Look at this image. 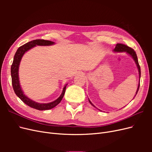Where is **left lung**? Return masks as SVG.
I'll list each match as a JSON object with an SVG mask.
<instances>
[{
  "label": "left lung",
  "mask_w": 152,
  "mask_h": 152,
  "mask_svg": "<svg viewBox=\"0 0 152 152\" xmlns=\"http://www.w3.org/2000/svg\"><path fill=\"white\" fill-rule=\"evenodd\" d=\"M113 52L114 53H127V54L129 55V56H131L132 59H134V61L136 63V65L137 66V70H138V72H139V84H138V87H137V90H136V94L134 96V98H135L136 95L137 94V91H138L139 90V87H140V77H141V70H140V66L139 65V63H138V59H137V55L136 54V52L134 50V49H132V48H129L127 46V45H124V44H117L115 48V49H113ZM133 98V99H134ZM89 102L91 103V105H93V107H94L95 108H96L95 106L91 103V102L90 101V99H89ZM99 111H101V110L98 109Z\"/></svg>",
  "instance_id": "obj_1"
}]
</instances>
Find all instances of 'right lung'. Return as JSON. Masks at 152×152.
Segmentation results:
<instances>
[{
  "label": "right lung",
  "instance_id": "obj_1",
  "mask_svg": "<svg viewBox=\"0 0 152 152\" xmlns=\"http://www.w3.org/2000/svg\"><path fill=\"white\" fill-rule=\"evenodd\" d=\"M55 44V43L53 41L42 40V39H37L34 40L30 42L24 44L22 46L20 47L18 49L16 53H15V56H14L13 62L11 68V78H12V84L14 91H15L16 96L19 98L23 102L27 104L29 107L39 110H50L53 108L56 107L62 100L63 96L65 94L66 87L68 84H66L64 86L63 91L61 95L59 96L56 100L53 101L52 102L48 103H40L38 102H35V101L32 100L28 98L26 96L23 91L22 90V88L20 85V79H19V67L20 65V62L21 59L23 56V55L26 53L28 50L35 47L36 45H40V46H49Z\"/></svg>",
  "mask_w": 152,
  "mask_h": 152
}]
</instances>
